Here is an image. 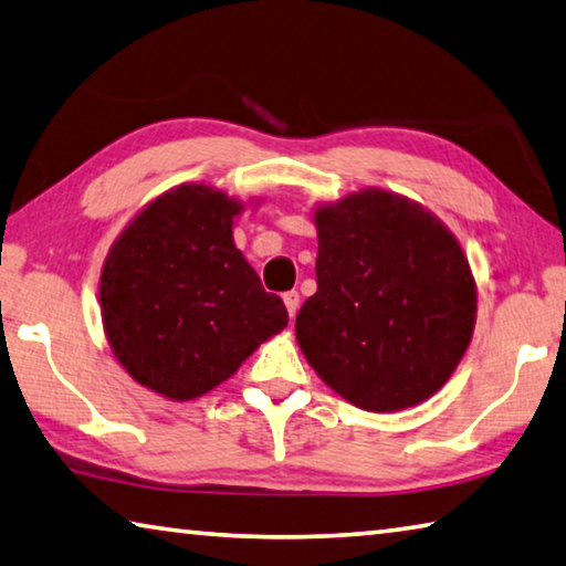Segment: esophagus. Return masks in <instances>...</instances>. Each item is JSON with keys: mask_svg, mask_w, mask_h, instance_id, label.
I'll return each mask as SVG.
<instances>
[{"mask_svg": "<svg viewBox=\"0 0 566 566\" xmlns=\"http://www.w3.org/2000/svg\"><path fill=\"white\" fill-rule=\"evenodd\" d=\"M283 303H285V308H289L291 318H295V313H298V308H301V295H298V291L283 293Z\"/></svg>", "mask_w": 566, "mask_h": 566, "instance_id": "34e87169", "label": "esophagus"}]
</instances>
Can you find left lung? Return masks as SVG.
Returning <instances> with one entry per match:
<instances>
[{"label": "left lung", "mask_w": 566, "mask_h": 566, "mask_svg": "<svg viewBox=\"0 0 566 566\" xmlns=\"http://www.w3.org/2000/svg\"><path fill=\"white\" fill-rule=\"evenodd\" d=\"M315 226L318 291L295 318L303 355L363 410L428 400L462 360L478 313L458 238L420 203L380 188L318 208Z\"/></svg>", "instance_id": "obj_1"}]
</instances>
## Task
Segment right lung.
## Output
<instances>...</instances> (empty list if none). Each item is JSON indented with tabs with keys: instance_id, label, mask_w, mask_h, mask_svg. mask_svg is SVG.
I'll use <instances>...</instances> for the list:
<instances>
[{
	"instance_id": "obj_1",
	"label": "right lung",
	"mask_w": 566,
	"mask_h": 566,
	"mask_svg": "<svg viewBox=\"0 0 566 566\" xmlns=\"http://www.w3.org/2000/svg\"><path fill=\"white\" fill-rule=\"evenodd\" d=\"M235 198L176 186L138 213L106 255L98 298L124 370L168 400H193L231 378L289 311L233 243Z\"/></svg>"
}]
</instances>
